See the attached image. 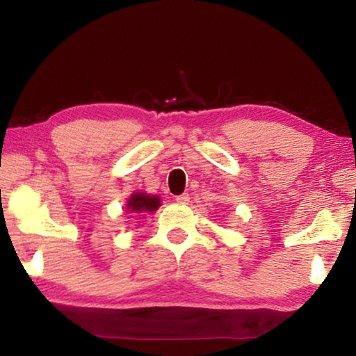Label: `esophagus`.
Instances as JSON below:
<instances>
[{"instance_id":"obj_1","label":"esophagus","mask_w":356,"mask_h":356,"mask_svg":"<svg viewBox=\"0 0 356 356\" xmlns=\"http://www.w3.org/2000/svg\"><path fill=\"white\" fill-rule=\"evenodd\" d=\"M177 202L178 204H188L189 202V194L188 193L179 194V196H177Z\"/></svg>"}]
</instances>
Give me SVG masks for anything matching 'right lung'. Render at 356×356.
<instances>
[{
    "label": "right lung",
    "mask_w": 356,
    "mask_h": 356,
    "mask_svg": "<svg viewBox=\"0 0 356 356\" xmlns=\"http://www.w3.org/2000/svg\"><path fill=\"white\" fill-rule=\"evenodd\" d=\"M160 207V197L150 196L145 193H134L131 194L126 204V211L129 213H144V212H155Z\"/></svg>",
    "instance_id": "obj_1"
}]
</instances>
